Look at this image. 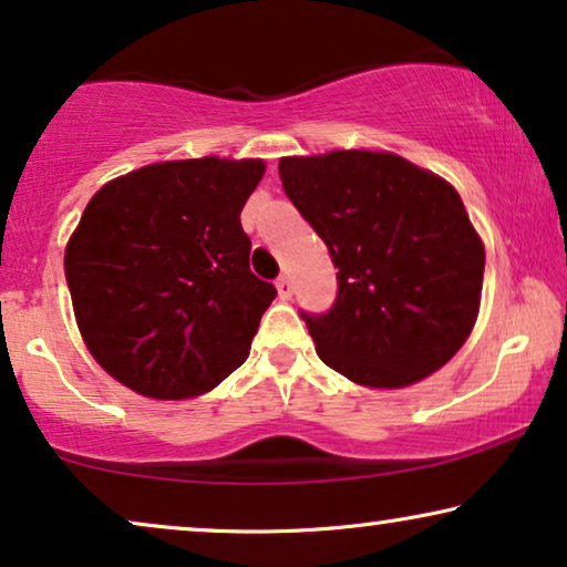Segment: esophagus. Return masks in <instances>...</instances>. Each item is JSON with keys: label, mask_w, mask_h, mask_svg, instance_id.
<instances>
[{"label": "esophagus", "mask_w": 567, "mask_h": 567, "mask_svg": "<svg viewBox=\"0 0 567 567\" xmlns=\"http://www.w3.org/2000/svg\"><path fill=\"white\" fill-rule=\"evenodd\" d=\"M276 289H278V297H281L284 301L286 299H291V293H293V284H291V278L289 276H281L276 281Z\"/></svg>", "instance_id": "esophagus-1"}]
</instances>
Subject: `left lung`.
I'll return each instance as SVG.
<instances>
[{"mask_svg":"<svg viewBox=\"0 0 567 567\" xmlns=\"http://www.w3.org/2000/svg\"><path fill=\"white\" fill-rule=\"evenodd\" d=\"M278 175L338 268L336 307L301 315L317 355L369 390L444 367L475 328L485 274V245L454 185L371 150L281 157Z\"/></svg>","mask_w":567,"mask_h":567,"instance_id":"obj_1","label":"left lung"}]
</instances>
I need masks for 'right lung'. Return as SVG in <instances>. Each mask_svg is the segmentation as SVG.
Listing matches in <instances>:
<instances>
[{"label":"right lung","mask_w":567,"mask_h":567,"mask_svg":"<svg viewBox=\"0 0 567 567\" xmlns=\"http://www.w3.org/2000/svg\"><path fill=\"white\" fill-rule=\"evenodd\" d=\"M262 159L152 162L90 198L64 250L76 328L136 394L190 400L247 355L274 284L250 270L239 214Z\"/></svg>","instance_id":"obj_1"}]
</instances>
